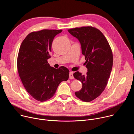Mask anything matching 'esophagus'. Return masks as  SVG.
Listing matches in <instances>:
<instances>
[{
  "instance_id": "esophagus-1",
  "label": "esophagus",
  "mask_w": 134,
  "mask_h": 134,
  "mask_svg": "<svg viewBox=\"0 0 134 134\" xmlns=\"http://www.w3.org/2000/svg\"><path fill=\"white\" fill-rule=\"evenodd\" d=\"M74 79V76H73V72L70 71L69 72V79L72 80Z\"/></svg>"
}]
</instances>
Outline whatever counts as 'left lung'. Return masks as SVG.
I'll return each instance as SVG.
<instances>
[{"mask_svg":"<svg viewBox=\"0 0 134 134\" xmlns=\"http://www.w3.org/2000/svg\"><path fill=\"white\" fill-rule=\"evenodd\" d=\"M68 31L79 40L87 68L85 76L79 71L74 73V77L82 83L81 90L75 94L82 101L90 102L100 96L107 85L113 65L112 52L105 37L97 28L83 26Z\"/></svg>","mask_w":134,"mask_h":134,"instance_id":"obj_1","label":"left lung"}]
</instances>
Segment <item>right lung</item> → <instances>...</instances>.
Segmentation results:
<instances>
[{
	"mask_svg": "<svg viewBox=\"0 0 134 134\" xmlns=\"http://www.w3.org/2000/svg\"><path fill=\"white\" fill-rule=\"evenodd\" d=\"M62 32V30L32 32L25 38L19 50V76L27 92L40 102L51 98L59 84L69 78L68 68L61 66L55 69L48 63L54 37Z\"/></svg>",
	"mask_w": 134,
	"mask_h": 134,
	"instance_id": "obj_1",
	"label": "right lung"
}]
</instances>
